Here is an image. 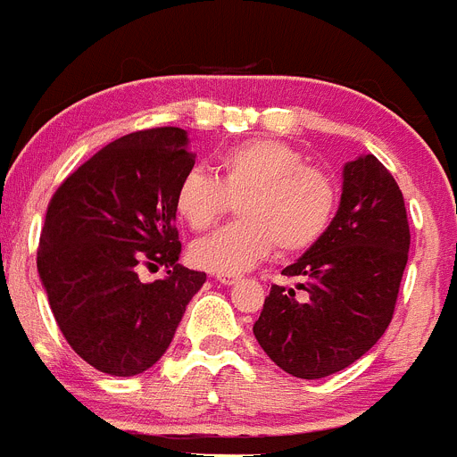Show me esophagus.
<instances>
[{
	"label": "esophagus",
	"instance_id": "obj_1",
	"mask_svg": "<svg viewBox=\"0 0 457 457\" xmlns=\"http://www.w3.org/2000/svg\"><path fill=\"white\" fill-rule=\"evenodd\" d=\"M216 281H220V284H225V287H232V284H237L238 277L237 275H216Z\"/></svg>",
	"mask_w": 457,
	"mask_h": 457
}]
</instances>
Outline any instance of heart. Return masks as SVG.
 <instances>
[{"label":"heart","mask_w":457,"mask_h":457,"mask_svg":"<svg viewBox=\"0 0 457 457\" xmlns=\"http://www.w3.org/2000/svg\"><path fill=\"white\" fill-rule=\"evenodd\" d=\"M229 200H238L241 220L198 238L189 250L195 266L220 275L248 270L275 248L284 254L313 248L331 228L338 187L327 170L306 164L297 148L250 139L216 157V178L187 170L173 207L180 220L203 232L228 214Z\"/></svg>","instance_id":"heart-1"}]
</instances>
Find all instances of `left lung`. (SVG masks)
Segmentation results:
<instances>
[{
    "label": "left lung",
    "instance_id": "obj_1",
    "mask_svg": "<svg viewBox=\"0 0 457 457\" xmlns=\"http://www.w3.org/2000/svg\"><path fill=\"white\" fill-rule=\"evenodd\" d=\"M406 204L390 170L374 155L347 162L331 228L272 284L254 338L275 365L297 378H325L377 345L395 313L408 263Z\"/></svg>",
    "mask_w": 457,
    "mask_h": 457
}]
</instances>
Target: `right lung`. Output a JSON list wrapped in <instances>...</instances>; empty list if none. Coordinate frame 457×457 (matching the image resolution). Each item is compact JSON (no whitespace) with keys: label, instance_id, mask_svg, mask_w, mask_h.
<instances>
[{"label":"right lung","instance_id":"add662e5","mask_svg":"<svg viewBox=\"0 0 457 457\" xmlns=\"http://www.w3.org/2000/svg\"><path fill=\"white\" fill-rule=\"evenodd\" d=\"M187 130L114 139L65 178L46 207L37 272L70 347L112 377L146 372L169 349L207 275L180 266L173 195L194 169ZM139 265H166L144 285Z\"/></svg>","mask_w":457,"mask_h":457}]
</instances>
